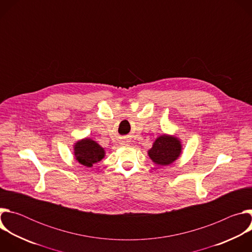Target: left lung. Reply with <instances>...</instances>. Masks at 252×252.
<instances>
[{
	"mask_svg": "<svg viewBox=\"0 0 252 252\" xmlns=\"http://www.w3.org/2000/svg\"><path fill=\"white\" fill-rule=\"evenodd\" d=\"M183 151L182 141L175 135L162 134L154 142L153 148L149 150L150 158L158 165H168L174 162Z\"/></svg>",
	"mask_w": 252,
	"mask_h": 252,
	"instance_id": "obj_1",
	"label": "left lung"
}]
</instances>
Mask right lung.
<instances>
[{"instance_id": "add662e5", "label": "right lung", "mask_w": 252, "mask_h": 252, "mask_svg": "<svg viewBox=\"0 0 252 252\" xmlns=\"http://www.w3.org/2000/svg\"><path fill=\"white\" fill-rule=\"evenodd\" d=\"M105 152L96 141L92 138H83L78 140L74 146V156L76 160L88 167L99 162L104 158Z\"/></svg>"}]
</instances>
